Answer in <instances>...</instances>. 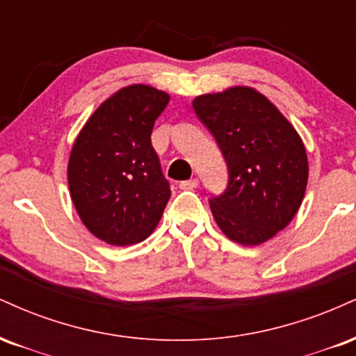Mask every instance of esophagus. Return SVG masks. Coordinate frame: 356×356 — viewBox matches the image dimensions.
<instances>
[{"label": "esophagus", "mask_w": 356, "mask_h": 356, "mask_svg": "<svg viewBox=\"0 0 356 356\" xmlns=\"http://www.w3.org/2000/svg\"><path fill=\"white\" fill-rule=\"evenodd\" d=\"M200 185L198 178H191V179H185V181L179 183V188L181 190H193V188H196Z\"/></svg>", "instance_id": "1"}]
</instances>
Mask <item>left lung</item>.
Here are the masks:
<instances>
[{
	"mask_svg": "<svg viewBox=\"0 0 356 356\" xmlns=\"http://www.w3.org/2000/svg\"><path fill=\"white\" fill-rule=\"evenodd\" d=\"M193 110L227 161L228 185L210 198L221 232L246 246L270 240L293 220L307 190L302 138L253 88L202 95Z\"/></svg>",
	"mask_w": 356,
	"mask_h": 356,
	"instance_id": "1",
	"label": "left lung"
}]
</instances>
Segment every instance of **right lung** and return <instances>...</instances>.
<instances>
[{
	"instance_id": "1",
	"label": "right lung",
	"mask_w": 356,
	"mask_h": 356,
	"mask_svg": "<svg viewBox=\"0 0 356 356\" xmlns=\"http://www.w3.org/2000/svg\"><path fill=\"white\" fill-rule=\"evenodd\" d=\"M170 96L131 85L108 98L83 127L68 163V185L85 227L115 246L152 235L170 200V181L152 146Z\"/></svg>"
}]
</instances>
